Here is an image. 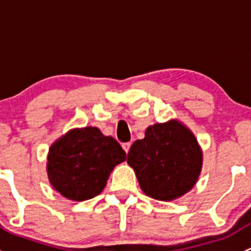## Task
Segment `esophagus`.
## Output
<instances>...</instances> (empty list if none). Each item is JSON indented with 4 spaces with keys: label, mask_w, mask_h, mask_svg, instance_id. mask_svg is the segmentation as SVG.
I'll return each instance as SVG.
<instances>
[{
    "label": "esophagus",
    "mask_w": 251,
    "mask_h": 251,
    "mask_svg": "<svg viewBox=\"0 0 251 251\" xmlns=\"http://www.w3.org/2000/svg\"><path fill=\"white\" fill-rule=\"evenodd\" d=\"M130 147H131L130 142H127V143H123V148L126 153H128V151H130Z\"/></svg>",
    "instance_id": "1"
}]
</instances>
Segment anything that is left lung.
Masks as SVG:
<instances>
[{
  "label": "left lung",
  "mask_w": 251,
  "mask_h": 251,
  "mask_svg": "<svg viewBox=\"0 0 251 251\" xmlns=\"http://www.w3.org/2000/svg\"><path fill=\"white\" fill-rule=\"evenodd\" d=\"M203 154L193 133L176 120L149 126L127 154L142 191L158 201H174L198 179Z\"/></svg>",
  "instance_id": "left-lung-1"
}]
</instances>
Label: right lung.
I'll return each instance as SVG.
<instances>
[{"label": "right lung", "mask_w": 251, "mask_h": 251, "mask_svg": "<svg viewBox=\"0 0 251 251\" xmlns=\"http://www.w3.org/2000/svg\"><path fill=\"white\" fill-rule=\"evenodd\" d=\"M125 159L118 141L97 127L75 128L50 148L48 178L65 198L87 201L103 191L114 166Z\"/></svg>", "instance_id": "right-lung-1"}]
</instances>
